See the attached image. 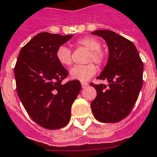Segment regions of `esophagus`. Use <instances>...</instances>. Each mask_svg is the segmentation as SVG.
<instances>
[{
	"instance_id": "34e87169",
	"label": "esophagus",
	"mask_w": 157,
	"mask_h": 157,
	"mask_svg": "<svg viewBox=\"0 0 157 157\" xmlns=\"http://www.w3.org/2000/svg\"><path fill=\"white\" fill-rule=\"evenodd\" d=\"M81 84H82V88H85V87H86L87 86L89 85L88 83L85 82H82Z\"/></svg>"
}]
</instances>
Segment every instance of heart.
Instances as JSON below:
<instances>
[{"mask_svg": "<svg viewBox=\"0 0 157 157\" xmlns=\"http://www.w3.org/2000/svg\"><path fill=\"white\" fill-rule=\"evenodd\" d=\"M75 45L78 47H84L87 48L89 52L86 62L87 64L78 65L72 67L70 71V75L73 79L86 82L94 76L97 72V67H101L105 63L106 56L101 50V44L97 38L90 36L82 37L75 42ZM56 58L62 66L69 67L72 64V56L70 48L65 45H60L56 51Z\"/></svg>", "mask_w": 157, "mask_h": 157, "instance_id": "obj_1", "label": "heart"}]
</instances>
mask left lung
Instances as JSON below:
<instances>
[{
    "label": "left lung",
    "instance_id": "8db88e82",
    "mask_svg": "<svg viewBox=\"0 0 157 157\" xmlns=\"http://www.w3.org/2000/svg\"><path fill=\"white\" fill-rule=\"evenodd\" d=\"M93 34L105 40L109 47L108 63L98 79L109 85L90 83L97 90L91 102L96 120L117 123L127 117L138 100L143 84V62L132 41L109 30H96Z\"/></svg>",
    "mask_w": 157,
    "mask_h": 157
}]
</instances>
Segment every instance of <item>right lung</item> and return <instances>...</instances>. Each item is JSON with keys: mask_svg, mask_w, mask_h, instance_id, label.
Returning <instances> with one entry per match:
<instances>
[{"mask_svg": "<svg viewBox=\"0 0 157 157\" xmlns=\"http://www.w3.org/2000/svg\"><path fill=\"white\" fill-rule=\"evenodd\" d=\"M72 36L37 34L21 48L14 68L23 107L35 123L49 130L69 123L71 105L82 89L78 80L63 82L68 71L56 58L58 47Z\"/></svg>", "mask_w": 157, "mask_h": 157, "instance_id": "add662e5", "label": "right lung"}]
</instances>
